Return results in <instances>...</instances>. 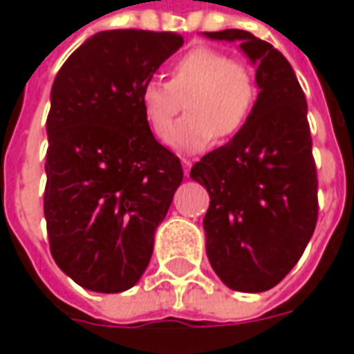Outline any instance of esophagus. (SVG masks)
<instances>
[{
  "mask_svg": "<svg viewBox=\"0 0 354 354\" xmlns=\"http://www.w3.org/2000/svg\"><path fill=\"white\" fill-rule=\"evenodd\" d=\"M193 162L189 159H182V167H184V174L185 176H189V170H192Z\"/></svg>",
  "mask_w": 354,
  "mask_h": 354,
  "instance_id": "34e87169",
  "label": "esophagus"
}]
</instances>
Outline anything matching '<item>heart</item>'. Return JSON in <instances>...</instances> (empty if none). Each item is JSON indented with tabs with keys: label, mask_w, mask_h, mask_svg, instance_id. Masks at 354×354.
I'll use <instances>...</instances> for the list:
<instances>
[{
	"label": "heart",
	"mask_w": 354,
	"mask_h": 354,
	"mask_svg": "<svg viewBox=\"0 0 354 354\" xmlns=\"http://www.w3.org/2000/svg\"><path fill=\"white\" fill-rule=\"evenodd\" d=\"M169 81L149 80L138 93L142 113L155 136L165 138L181 109L188 115L171 131L169 144L185 153L207 149L214 136L230 138L250 117L256 102L252 70L214 47H193L169 66Z\"/></svg>",
	"instance_id": "obj_1"
}]
</instances>
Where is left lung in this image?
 <instances>
[{"mask_svg": "<svg viewBox=\"0 0 354 354\" xmlns=\"http://www.w3.org/2000/svg\"><path fill=\"white\" fill-rule=\"evenodd\" d=\"M205 35L241 43L260 88L245 127L189 174L210 195L203 220L207 256L231 290L266 292L296 266L317 225L307 102L290 62L271 43L245 30Z\"/></svg>", "mask_w": 354, "mask_h": 354, "instance_id": "8db88e82", "label": "left lung"}]
</instances>
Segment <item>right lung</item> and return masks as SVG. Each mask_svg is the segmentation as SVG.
Listing matches in <instances>:
<instances>
[{"mask_svg": "<svg viewBox=\"0 0 354 354\" xmlns=\"http://www.w3.org/2000/svg\"><path fill=\"white\" fill-rule=\"evenodd\" d=\"M182 45L172 32H98L55 77L43 210L53 258L83 288H132L151 260L184 170L155 140L138 93Z\"/></svg>", "mask_w": 354, "mask_h": 354, "instance_id": "1", "label": "right lung"}]
</instances>
